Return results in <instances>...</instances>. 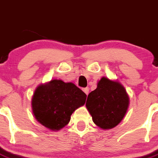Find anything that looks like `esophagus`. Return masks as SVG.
<instances>
[{
	"label": "esophagus",
	"mask_w": 158,
	"mask_h": 158,
	"mask_svg": "<svg viewBox=\"0 0 158 158\" xmlns=\"http://www.w3.org/2000/svg\"><path fill=\"white\" fill-rule=\"evenodd\" d=\"M83 91H84V92H85V94H86L87 95H88V93H89V88H84Z\"/></svg>",
	"instance_id": "1"
}]
</instances>
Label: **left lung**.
<instances>
[{"instance_id": "obj_1", "label": "left lung", "mask_w": 158, "mask_h": 158, "mask_svg": "<svg viewBox=\"0 0 158 158\" xmlns=\"http://www.w3.org/2000/svg\"><path fill=\"white\" fill-rule=\"evenodd\" d=\"M129 97L120 83L102 77L88 96L86 107L92 120L102 129L116 127L127 113Z\"/></svg>"}]
</instances>
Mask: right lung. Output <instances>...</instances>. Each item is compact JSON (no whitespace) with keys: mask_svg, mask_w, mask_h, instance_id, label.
Returning <instances> with one entry per match:
<instances>
[{"mask_svg":"<svg viewBox=\"0 0 158 158\" xmlns=\"http://www.w3.org/2000/svg\"><path fill=\"white\" fill-rule=\"evenodd\" d=\"M86 98V94L73 84L51 81L35 90L31 101L33 114L42 125L59 130L70 122L73 111L85 105Z\"/></svg>","mask_w":158,"mask_h":158,"instance_id":"1","label":"right lung"}]
</instances>
